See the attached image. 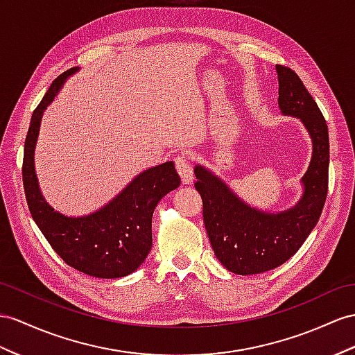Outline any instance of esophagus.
<instances>
[{
  "mask_svg": "<svg viewBox=\"0 0 355 355\" xmlns=\"http://www.w3.org/2000/svg\"><path fill=\"white\" fill-rule=\"evenodd\" d=\"M175 169L181 178V183L183 184H192L193 183V169L190 166L189 160L184 156L175 157Z\"/></svg>",
  "mask_w": 355,
  "mask_h": 355,
  "instance_id": "esophagus-1",
  "label": "esophagus"
}]
</instances>
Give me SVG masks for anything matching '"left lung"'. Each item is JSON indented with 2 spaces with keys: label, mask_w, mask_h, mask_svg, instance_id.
<instances>
[{
  "label": "left lung",
  "mask_w": 355,
  "mask_h": 355,
  "mask_svg": "<svg viewBox=\"0 0 355 355\" xmlns=\"http://www.w3.org/2000/svg\"><path fill=\"white\" fill-rule=\"evenodd\" d=\"M282 114L302 120L312 138V160L300 201L282 213L252 208L201 165L195 187L202 198L205 230L216 258L235 275H258L286 262L320 220L329 190L330 145L325 118L294 70L276 66Z\"/></svg>",
  "instance_id": "8db88e82"
}]
</instances>
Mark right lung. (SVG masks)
<instances>
[{
  "label": "right lung",
  "instance_id": "obj_1",
  "mask_svg": "<svg viewBox=\"0 0 355 355\" xmlns=\"http://www.w3.org/2000/svg\"><path fill=\"white\" fill-rule=\"evenodd\" d=\"M78 70L71 67L53 80L33 112L22 165L26 204L44 239L67 266L93 277H124L148 257L154 208L163 196L180 186V177L174 162L150 168L133 178L107 205L83 217H67L44 201L34 169L42 115L64 80Z\"/></svg>",
  "mask_w": 355,
  "mask_h": 355
}]
</instances>
